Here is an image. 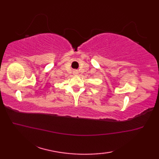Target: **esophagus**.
<instances>
[{
    "mask_svg": "<svg viewBox=\"0 0 159 159\" xmlns=\"http://www.w3.org/2000/svg\"><path fill=\"white\" fill-rule=\"evenodd\" d=\"M77 72H78V71H76H76H74V72L75 73V74H77V73H78Z\"/></svg>",
    "mask_w": 159,
    "mask_h": 159,
    "instance_id": "1",
    "label": "esophagus"
}]
</instances>
